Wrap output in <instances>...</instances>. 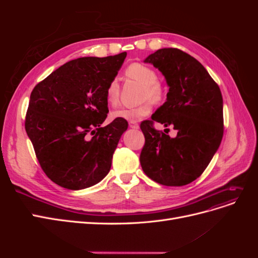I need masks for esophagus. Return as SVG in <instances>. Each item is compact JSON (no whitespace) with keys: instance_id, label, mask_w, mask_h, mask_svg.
I'll use <instances>...</instances> for the list:
<instances>
[{"instance_id":"obj_1","label":"esophagus","mask_w":258,"mask_h":258,"mask_svg":"<svg viewBox=\"0 0 258 258\" xmlns=\"http://www.w3.org/2000/svg\"><path fill=\"white\" fill-rule=\"evenodd\" d=\"M129 127L131 129H139V124L136 121H129Z\"/></svg>"}]
</instances>
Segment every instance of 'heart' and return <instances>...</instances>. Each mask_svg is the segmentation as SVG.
<instances>
[{"label":"heart","mask_w":258,"mask_h":258,"mask_svg":"<svg viewBox=\"0 0 258 258\" xmlns=\"http://www.w3.org/2000/svg\"><path fill=\"white\" fill-rule=\"evenodd\" d=\"M126 73L131 79L145 85L143 98L145 100L147 98L148 100L138 106L119 108V110L113 112L112 116L114 118L136 121L143 118V117L147 116L152 112L153 101L154 102H159V101H161L163 97H165V89H163L162 85L158 82L157 72L150 66L135 62V63H131L126 69ZM106 100L108 104H111L112 106H116L118 104L119 86L116 80H112L107 85Z\"/></svg>","instance_id":"heart-1"}]
</instances>
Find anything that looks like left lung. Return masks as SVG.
Returning <instances> with one entry per match:
<instances>
[{"mask_svg": "<svg viewBox=\"0 0 258 258\" xmlns=\"http://www.w3.org/2000/svg\"><path fill=\"white\" fill-rule=\"evenodd\" d=\"M144 62L162 73L169 91L152 119L140 126L145 137L140 162L144 173L161 185L189 184L206 170L222 142V92L198 60L177 48L158 49ZM155 121L172 125L177 137L156 131Z\"/></svg>", "mask_w": 258, "mask_h": 258, "instance_id": "8db88e82", "label": "left lung"}]
</instances>
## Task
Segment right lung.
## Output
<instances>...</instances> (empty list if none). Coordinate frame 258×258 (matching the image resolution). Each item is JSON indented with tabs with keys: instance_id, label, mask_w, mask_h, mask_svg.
Masks as SVG:
<instances>
[{
	"instance_id": "1",
	"label": "right lung",
	"mask_w": 258,
	"mask_h": 258,
	"mask_svg": "<svg viewBox=\"0 0 258 258\" xmlns=\"http://www.w3.org/2000/svg\"><path fill=\"white\" fill-rule=\"evenodd\" d=\"M126 56L121 52L71 60L31 92L26 131L41 168L57 185L84 189L110 172L113 154L128 122L115 118L105 127L101 124L108 113L107 85Z\"/></svg>"
}]
</instances>
